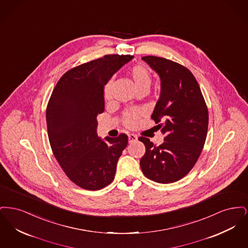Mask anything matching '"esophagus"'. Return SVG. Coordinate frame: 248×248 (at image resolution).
Listing matches in <instances>:
<instances>
[{"label": "esophagus", "mask_w": 248, "mask_h": 248, "mask_svg": "<svg viewBox=\"0 0 248 248\" xmlns=\"http://www.w3.org/2000/svg\"><path fill=\"white\" fill-rule=\"evenodd\" d=\"M128 141L129 143H133V142L138 141V137L134 134H130L128 136Z\"/></svg>", "instance_id": "34e87169"}]
</instances>
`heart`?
Instances as JSON below:
<instances>
[{"mask_svg":"<svg viewBox=\"0 0 248 248\" xmlns=\"http://www.w3.org/2000/svg\"><path fill=\"white\" fill-rule=\"evenodd\" d=\"M129 75L138 90H140L143 88H150L152 83V74L146 66L141 64L133 66L129 70ZM111 84L112 82L108 81L105 85L104 96L106 98H108L110 96ZM139 118L140 116L136 112H126L124 116V124L128 127H134L138 124Z\"/></svg>","mask_w":248,"mask_h":248,"instance_id":"b5f03b06","label":"heart"}]
</instances>
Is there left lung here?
Here are the masks:
<instances>
[{"label": "left lung", "mask_w": 248, "mask_h": 248, "mask_svg": "<svg viewBox=\"0 0 248 248\" xmlns=\"http://www.w3.org/2000/svg\"><path fill=\"white\" fill-rule=\"evenodd\" d=\"M142 59L161 80L152 119L165 137L160 146L147 138L139 139L146 147L140 167L145 177L155 182H176L189 173L200 156L207 135L208 109L199 84L187 68L164 58Z\"/></svg>", "instance_id": "obj_1"}]
</instances>
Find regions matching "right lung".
<instances>
[{"label": "right lung", "mask_w": 248, "mask_h": 248, "mask_svg": "<svg viewBox=\"0 0 248 248\" xmlns=\"http://www.w3.org/2000/svg\"><path fill=\"white\" fill-rule=\"evenodd\" d=\"M133 56L106 55L67 71L46 108L48 139L54 156L73 183L97 190L112 182L128 137L101 140L96 116L105 109L104 86Z\"/></svg>", "instance_id": "add662e5"}]
</instances>
